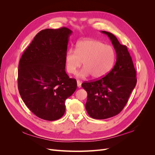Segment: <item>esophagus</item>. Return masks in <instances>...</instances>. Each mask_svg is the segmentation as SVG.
Listing matches in <instances>:
<instances>
[{"mask_svg": "<svg viewBox=\"0 0 155 155\" xmlns=\"http://www.w3.org/2000/svg\"><path fill=\"white\" fill-rule=\"evenodd\" d=\"M77 85H78V88H80L81 87V82L80 81L78 80L77 81Z\"/></svg>", "mask_w": 155, "mask_h": 155, "instance_id": "34e87169", "label": "esophagus"}]
</instances>
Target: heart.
<instances>
[{"label":"heart","instance_id":"b5f03b06","mask_svg":"<svg viewBox=\"0 0 155 155\" xmlns=\"http://www.w3.org/2000/svg\"><path fill=\"white\" fill-rule=\"evenodd\" d=\"M116 51L112 46L94 39H83L77 43L76 50H68L64 58L67 71L75 74L83 63L84 67L77 74L79 78L91 75L94 79L104 77L113 67Z\"/></svg>","mask_w":155,"mask_h":155}]
</instances>
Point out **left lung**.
<instances>
[{
    "label": "left lung",
    "mask_w": 155,
    "mask_h": 155,
    "mask_svg": "<svg viewBox=\"0 0 155 155\" xmlns=\"http://www.w3.org/2000/svg\"><path fill=\"white\" fill-rule=\"evenodd\" d=\"M101 33L109 37L114 46L116 64L105 77L81 85L88 95L86 110L91 118L97 120L118 114L127 103L137 82V72L127 46L121 45L111 33Z\"/></svg>",
    "instance_id": "obj_1"
}]
</instances>
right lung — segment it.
I'll return each mask as SVG.
<instances>
[{"instance_id": "1", "label": "right lung", "mask_w": 155, "mask_h": 155, "mask_svg": "<svg viewBox=\"0 0 155 155\" xmlns=\"http://www.w3.org/2000/svg\"><path fill=\"white\" fill-rule=\"evenodd\" d=\"M72 33L65 27L41 30L20 59L18 91L27 107L41 119L61 118L65 100L76 90V80L65 72L64 58Z\"/></svg>"}]
</instances>
